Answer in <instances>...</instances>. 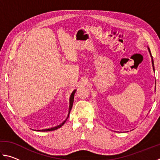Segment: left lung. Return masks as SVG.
Listing matches in <instances>:
<instances>
[{"label": "left lung", "instance_id": "left-lung-1", "mask_svg": "<svg viewBox=\"0 0 160 160\" xmlns=\"http://www.w3.org/2000/svg\"><path fill=\"white\" fill-rule=\"evenodd\" d=\"M148 51L149 53H150V56H151V59H152V68H153V70L155 71V67H154V61H153V58H152V54H151V52H150V48H149L148 47Z\"/></svg>", "mask_w": 160, "mask_h": 160}]
</instances>
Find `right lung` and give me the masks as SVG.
<instances>
[{
  "mask_svg": "<svg viewBox=\"0 0 160 160\" xmlns=\"http://www.w3.org/2000/svg\"><path fill=\"white\" fill-rule=\"evenodd\" d=\"M75 92H76V90H75L72 91V92L70 94V99H69V110H68V114L67 118L65 119V120L62 122L61 124H59V125L56 126H54L52 127V128H46V129H42V130H37V131H55V130L58 129L59 128H61V127L63 125V124L66 123V121H67V119L69 117V115H70V111H71L72 109V104H73V101H74V95H75Z\"/></svg>",
  "mask_w": 160,
  "mask_h": 160,
  "instance_id": "add662e5",
  "label": "right lung"
}]
</instances>
